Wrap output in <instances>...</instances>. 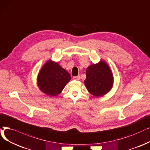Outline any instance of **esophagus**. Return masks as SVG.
<instances>
[{"label": "esophagus", "instance_id": "esophagus-1", "mask_svg": "<svg viewBox=\"0 0 150 150\" xmlns=\"http://www.w3.org/2000/svg\"><path fill=\"white\" fill-rule=\"evenodd\" d=\"M73 79L77 80V81H79V80H80V76H77L73 77Z\"/></svg>", "mask_w": 150, "mask_h": 150}]
</instances>
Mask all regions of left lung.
Wrapping results in <instances>:
<instances>
[{
  "instance_id": "1",
  "label": "left lung",
  "mask_w": 150,
  "mask_h": 150,
  "mask_svg": "<svg viewBox=\"0 0 150 150\" xmlns=\"http://www.w3.org/2000/svg\"><path fill=\"white\" fill-rule=\"evenodd\" d=\"M84 83L89 93L96 97L107 93L113 85V76L108 64L101 60L89 66L86 69Z\"/></svg>"
}]
</instances>
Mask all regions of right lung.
Returning <instances> with one entry per match:
<instances>
[{"label": "right lung", "mask_w": 150, "mask_h": 150, "mask_svg": "<svg viewBox=\"0 0 150 150\" xmlns=\"http://www.w3.org/2000/svg\"><path fill=\"white\" fill-rule=\"evenodd\" d=\"M71 76L57 63L47 62L38 76V86L40 91L50 97L57 96L70 81Z\"/></svg>", "instance_id": "1"}]
</instances>
